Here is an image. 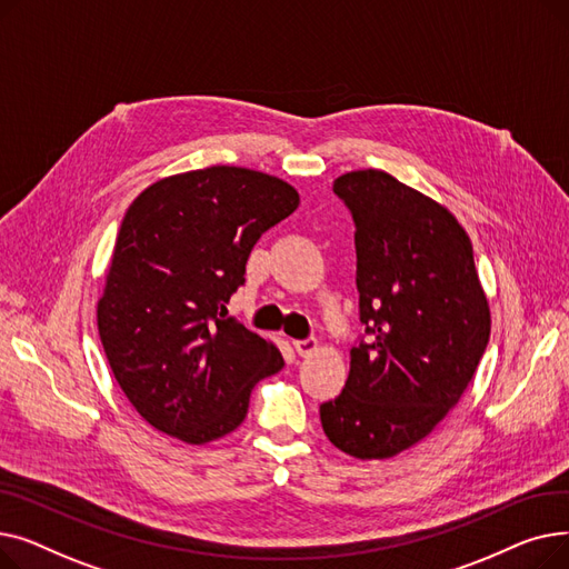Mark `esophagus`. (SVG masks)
Returning a JSON list of instances; mask_svg holds the SVG:
<instances>
[{
	"mask_svg": "<svg viewBox=\"0 0 569 569\" xmlns=\"http://www.w3.org/2000/svg\"><path fill=\"white\" fill-rule=\"evenodd\" d=\"M292 346H295L297 355H302V357H307V355H311L313 350H318V341H316L313 337L302 339V341H292Z\"/></svg>",
	"mask_w": 569,
	"mask_h": 569,
	"instance_id": "obj_1",
	"label": "esophagus"
}]
</instances>
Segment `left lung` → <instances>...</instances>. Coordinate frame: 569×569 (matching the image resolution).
Masks as SVG:
<instances>
[{"mask_svg":"<svg viewBox=\"0 0 569 569\" xmlns=\"http://www.w3.org/2000/svg\"><path fill=\"white\" fill-rule=\"evenodd\" d=\"M335 193L355 221L360 320L343 392L320 406L325 436L355 459H392L461 399L491 335L472 244L450 209L385 170H352Z\"/></svg>","mask_w":569,"mask_h":569,"instance_id":"8db88e82","label":"left lung"}]
</instances>
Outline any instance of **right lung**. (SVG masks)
<instances>
[{
	"mask_svg": "<svg viewBox=\"0 0 569 569\" xmlns=\"http://www.w3.org/2000/svg\"><path fill=\"white\" fill-rule=\"evenodd\" d=\"M300 193L283 179L212 166L159 179L127 209L97 307L117 385L154 429L202 445L244 422L279 348L226 318L253 244Z\"/></svg>",
	"mask_w": 569,
	"mask_h": 569,
	"instance_id": "1",
	"label": "right lung"
}]
</instances>
